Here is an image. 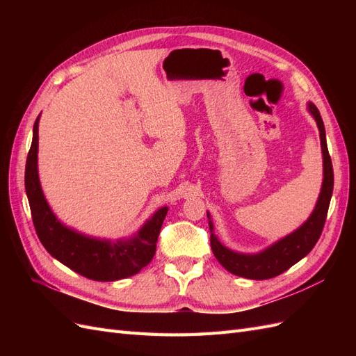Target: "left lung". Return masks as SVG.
I'll list each match as a JSON object with an SVG mask.
<instances>
[{"instance_id": "left-lung-1", "label": "left lung", "mask_w": 356, "mask_h": 356, "mask_svg": "<svg viewBox=\"0 0 356 356\" xmlns=\"http://www.w3.org/2000/svg\"><path fill=\"white\" fill-rule=\"evenodd\" d=\"M309 111L315 117V120L319 127V136H321V145H322V154H324V182H322L321 195L315 211L312 212L309 220L301 225L298 230L291 233L282 241L276 242L268 250L257 254V255H243L233 252L227 248L222 246L217 236L213 233L211 234V246L215 258L220 261V264L227 268L233 275H238L248 279H255V281H261V279H270L277 275L284 273L291 266L298 263L301 258L306 257L314 246L316 245L319 236L324 229V224L327 220L330 200L332 195L334 187V172L331 157L328 153L327 139H325V127L319 110L314 104H309ZM209 218V213H208ZM209 227L212 232V222L209 221Z\"/></svg>"}]
</instances>
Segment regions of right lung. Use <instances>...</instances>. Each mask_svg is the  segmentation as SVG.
I'll return each instance as SVG.
<instances>
[{"mask_svg":"<svg viewBox=\"0 0 356 356\" xmlns=\"http://www.w3.org/2000/svg\"><path fill=\"white\" fill-rule=\"evenodd\" d=\"M38 120L40 117L34 123V136L26 159L25 188L40 242L62 264L93 281H117L138 273L153 260L168 208L159 209L135 238L126 242L110 243L67 229L53 215L41 191L37 170Z\"/></svg>","mask_w":356,"mask_h":356,"instance_id":"obj_1","label":"right lung"}]
</instances>
